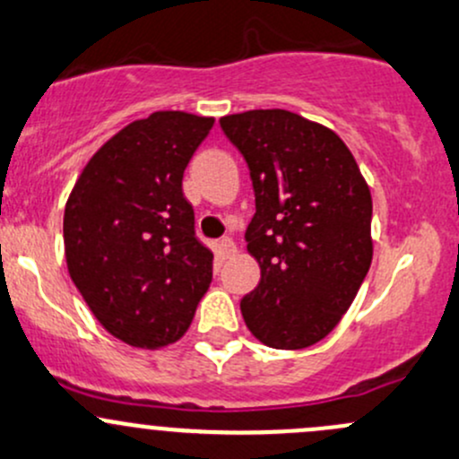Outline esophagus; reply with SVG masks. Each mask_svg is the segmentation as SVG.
<instances>
[{
  "label": "esophagus",
  "instance_id": "obj_1",
  "mask_svg": "<svg viewBox=\"0 0 459 459\" xmlns=\"http://www.w3.org/2000/svg\"><path fill=\"white\" fill-rule=\"evenodd\" d=\"M220 253L224 255L226 259H233L235 255H238V244H235L230 238H224L220 242Z\"/></svg>",
  "mask_w": 459,
  "mask_h": 459
}]
</instances>
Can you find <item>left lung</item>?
Returning a JSON list of instances; mask_svg holds the SVG:
<instances>
[{"label":"left lung","mask_w":459,"mask_h":459,"mask_svg":"<svg viewBox=\"0 0 459 459\" xmlns=\"http://www.w3.org/2000/svg\"><path fill=\"white\" fill-rule=\"evenodd\" d=\"M255 189L246 229L262 279L239 303L255 339L303 350L325 339L368 274L371 193L332 129L288 109L221 116Z\"/></svg>","instance_id":"1"}]
</instances>
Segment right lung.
<instances>
[{"instance_id":"right-lung-1","label":"right lung","mask_w":459,"mask_h":459,"mask_svg":"<svg viewBox=\"0 0 459 459\" xmlns=\"http://www.w3.org/2000/svg\"><path fill=\"white\" fill-rule=\"evenodd\" d=\"M215 118L153 112L114 134L65 204L67 273L100 325L158 350L189 330L213 279L182 176Z\"/></svg>"}]
</instances>
